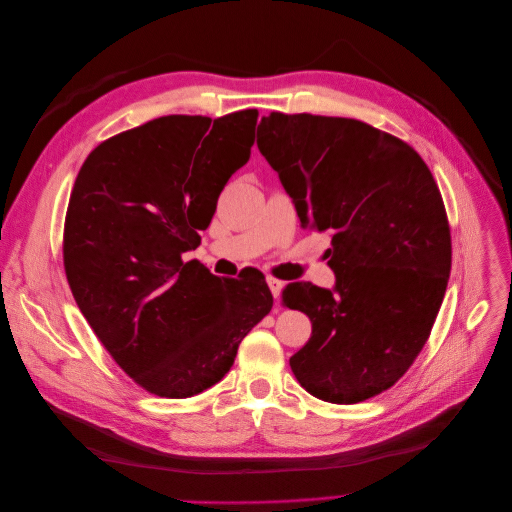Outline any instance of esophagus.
<instances>
[{
  "mask_svg": "<svg viewBox=\"0 0 512 512\" xmlns=\"http://www.w3.org/2000/svg\"><path fill=\"white\" fill-rule=\"evenodd\" d=\"M266 283H269V289H271V294H273V298L277 300V298L281 296V289H283V283H281L279 279H275V277H266Z\"/></svg>",
  "mask_w": 512,
  "mask_h": 512,
  "instance_id": "34e87169",
  "label": "esophagus"
}]
</instances>
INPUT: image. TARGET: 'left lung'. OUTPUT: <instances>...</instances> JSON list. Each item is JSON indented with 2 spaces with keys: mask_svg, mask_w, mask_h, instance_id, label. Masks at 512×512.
Here are the masks:
<instances>
[{
  "mask_svg": "<svg viewBox=\"0 0 512 512\" xmlns=\"http://www.w3.org/2000/svg\"><path fill=\"white\" fill-rule=\"evenodd\" d=\"M256 143L302 227L333 246V289H283L312 323L291 371L319 400H369L408 371L440 312L452 266L442 193L408 143L354 118L271 112Z\"/></svg>",
  "mask_w": 512,
  "mask_h": 512,
  "instance_id": "left-lung-1",
  "label": "left lung"
}]
</instances>
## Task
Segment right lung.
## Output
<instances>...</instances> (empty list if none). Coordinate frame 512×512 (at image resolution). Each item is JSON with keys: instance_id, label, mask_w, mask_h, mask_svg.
<instances>
[{"instance_id": "add662e5", "label": "right lung", "mask_w": 512, "mask_h": 512, "mask_svg": "<svg viewBox=\"0 0 512 512\" xmlns=\"http://www.w3.org/2000/svg\"><path fill=\"white\" fill-rule=\"evenodd\" d=\"M258 110L170 114L87 156L64 223V271L116 364L160 398H191L233 367L273 308L262 273L218 279L183 254L200 246L218 196L250 160Z\"/></svg>"}]
</instances>
